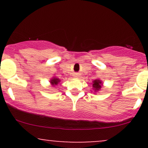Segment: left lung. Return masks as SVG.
<instances>
[{"instance_id":"left-lung-1","label":"left lung","mask_w":148,"mask_h":148,"mask_svg":"<svg viewBox=\"0 0 148 148\" xmlns=\"http://www.w3.org/2000/svg\"><path fill=\"white\" fill-rule=\"evenodd\" d=\"M102 82H101V80L99 79H95V81H92V87L93 89H94L95 92L99 91L100 89L101 88V86H102Z\"/></svg>"}]
</instances>
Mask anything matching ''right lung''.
I'll list each match as a JSON object with an SVG mask.
<instances>
[{"mask_svg": "<svg viewBox=\"0 0 148 148\" xmlns=\"http://www.w3.org/2000/svg\"><path fill=\"white\" fill-rule=\"evenodd\" d=\"M59 82H60V80L59 79H58V78H56V77L52 78V79L50 80L51 84V86H56V85L58 84Z\"/></svg>", "mask_w": 148, "mask_h": 148, "instance_id": "add662e5", "label": "right lung"}]
</instances>
